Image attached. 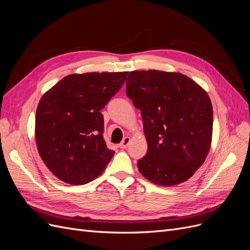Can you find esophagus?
Masks as SVG:
<instances>
[{"label": "esophagus", "instance_id": "esophagus-1", "mask_svg": "<svg viewBox=\"0 0 250 250\" xmlns=\"http://www.w3.org/2000/svg\"><path fill=\"white\" fill-rule=\"evenodd\" d=\"M129 142H130V138H129V137H125V138L122 140V142L120 143L119 147H120L121 149H125V148H127V146H128V144H129Z\"/></svg>", "mask_w": 250, "mask_h": 250}]
</instances>
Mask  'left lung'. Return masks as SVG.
Instances as JSON below:
<instances>
[{
    "mask_svg": "<svg viewBox=\"0 0 250 250\" xmlns=\"http://www.w3.org/2000/svg\"><path fill=\"white\" fill-rule=\"evenodd\" d=\"M126 94L141 110L148 143L138 168L152 183L175 186L206 161L213 133V107L206 90L179 73L133 71Z\"/></svg>",
    "mask_w": 250,
    "mask_h": 250,
    "instance_id": "1",
    "label": "left lung"
}]
</instances>
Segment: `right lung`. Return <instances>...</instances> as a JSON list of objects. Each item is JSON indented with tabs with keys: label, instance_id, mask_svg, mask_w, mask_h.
I'll list each match as a JSON object with an SVG mask.
<instances>
[{
	"label": "right lung",
	"instance_id": "obj_1",
	"mask_svg": "<svg viewBox=\"0 0 250 250\" xmlns=\"http://www.w3.org/2000/svg\"><path fill=\"white\" fill-rule=\"evenodd\" d=\"M127 74L69 75L42 96L35 118L36 145L60 180L84 185L106 168L115 151L103 138L100 110L123 86Z\"/></svg>",
	"mask_w": 250,
	"mask_h": 250
}]
</instances>
